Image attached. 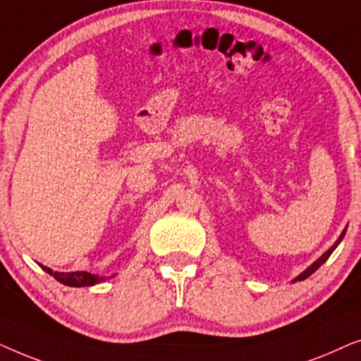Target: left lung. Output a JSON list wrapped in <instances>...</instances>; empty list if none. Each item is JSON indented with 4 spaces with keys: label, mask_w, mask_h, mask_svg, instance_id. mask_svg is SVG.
<instances>
[{
    "label": "left lung",
    "mask_w": 361,
    "mask_h": 361,
    "mask_svg": "<svg viewBox=\"0 0 361 361\" xmlns=\"http://www.w3.org/2000/svg\"><path fill=\"white\" fill-rule=\"evenodd\" d=\"M343 236H345V231H343V233H342V235H340V236H338V240H337V241H335V243H334V246H332V248H330V250L327 251V253H324L322 256H320V258H319L317 261H315V263H314V264H310V266H309V268H307V269H305L302 274H299V276H298V278H295V281H304L305 278H309V276H310V274H312V273H314V271H317V269L320 268V266H322V264L325 263V261H327V259H329V256L334 253V250H335V248H337V246H338V243H340V241H342V240H343Z\"/></svg>",
    "instance_id": "1"
}]
</instances>
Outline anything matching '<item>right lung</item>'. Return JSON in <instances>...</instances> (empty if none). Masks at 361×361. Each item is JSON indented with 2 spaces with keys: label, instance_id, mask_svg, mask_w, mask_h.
I'll return each instance as SVG.
<instances>
[{
  "label": "right lung",
  "instance_id": "obj_1",
  "mask_svg": "<svg viewBox=\"0 0 361 361\" xmlns=\"http://www.w3.org/2000/svg\"><path fill=\"white\" fill-rule=\"evenodd\" d=\"M42 269L54 276L59 283L66 284V286H72V288H80V286H93L97 283H102L105 281V278H100V276L87 273V271H72V273H57V271H52L47 266H42Z\"/></svg>",
  "mask_w": 361,
  "mask_h": 361
}]
</instances>
